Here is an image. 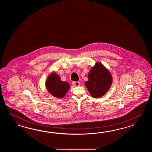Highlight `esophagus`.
<instances>
[{
	"label": "esophagus",
	"mask_w": 152,
	"mask_h": 152,
	"mask_svg": "<svg viewBox=\"0 0 152 152\" xmlns=\"http://www.w3.org/2000/svg\"><path fill=\"white\" fill-rule=\"evenodd\" d=\"M73 84H74L75 86H79V85H80V83H79V81L73 82Z\"/></svg>",
	"instance_id": "obj_1"
}]
</instances>
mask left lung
Masks as SVG:
<instances>
[{
    "instance_id": "1",
    "label": "left lung",
    "mask_w": 152,
    "mask_h": 152,
    "mask_svg": "<svg viewBox=\"0 0 152 152\" xmlns=\"http://www.w3.org/2000/svg\"><path fill=\"white\" fill-rule=\"evenodd\" d=\"M112 81L110 72L102 64L96 63L88 73V80L85 82V86L92 97L98 98L109 90Z\"/></svg>"
}]
</instances>
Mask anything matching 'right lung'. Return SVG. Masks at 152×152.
Masks as SVG:
<instances>
[{"label":"right lung","instance_id":"1","mask_svg":"<svg viewBox=\"0 0 152 152\" xmlns=\"http://www.w3.org/2000/svg\"><path fill=\"white\" fill-rule=\"evenodd\" d=\"M49 92L53 96L59 98L64 97L69 89V84L65 81H62L58 75L55 73L49 76L45 83Z\"/></svg>","mask_w":152,"mask_h":152}]
</instances>
